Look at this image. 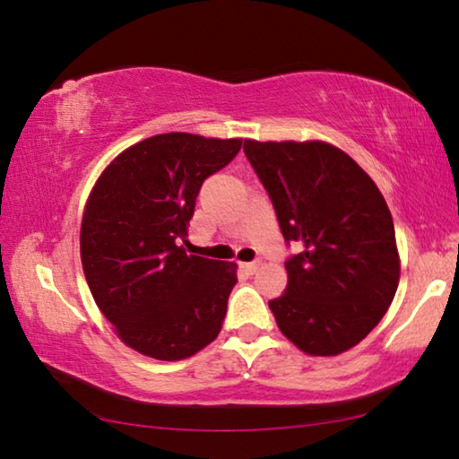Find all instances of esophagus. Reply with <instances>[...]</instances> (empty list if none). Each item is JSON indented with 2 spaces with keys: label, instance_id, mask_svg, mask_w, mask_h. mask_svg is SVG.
Instances as JSON below:
<instances>
[{
  "label": "esophagus",
  "instance_id": "esophagus-1",
  "mask_svg": "<svg viewBox=\"0 0 459 459\" xmlns=\"http://www.w3.org/2000/svg\"><path fill=\"white\" fill-rule=\"evenodd\" d=\"M240 269H243L245 273L253 275V273H257V269H259V263H240Z\"/></svg>",
  "mask_w": 459,
  "mask_h": 459
}]
</instances>
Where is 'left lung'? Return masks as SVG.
Masks as SVG:
<instances>
[{"label":"left lung","mask_w":459,"mask_h":459,"mask_svg":"<svg viewBox=\"0 0 459 459\" xmlns=\"http://www.w3.org/2000/svg\"><path fill=\"white\" fill-rule=\"evenodd\" d=\"M287 243L285 293L269 301L283 336L309 356H336L383 320L401 259L393 216L372 178L336 145L245 139Z\"/></svg>","instance_id":"obj_1"}]
</instances>
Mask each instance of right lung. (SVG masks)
Listing matches in <instances>:
<instances>
[{"label":"right lung","instance_id":"obj_1","mask_svg":"<svg viewBox=\"0 0 459 459\" xmlns=\"http://www.w3.org/2000/svg\"><path fill=\"white\" fill-rule=\"evenodd\" d=\"M243 139L160 134L127 147L92 186L81 222L89 290L123 344L184 360L219 336L237 265L180 245L202 182Z\"/></svg>","mask_w":459,"mask_h":459}]
</instances>
